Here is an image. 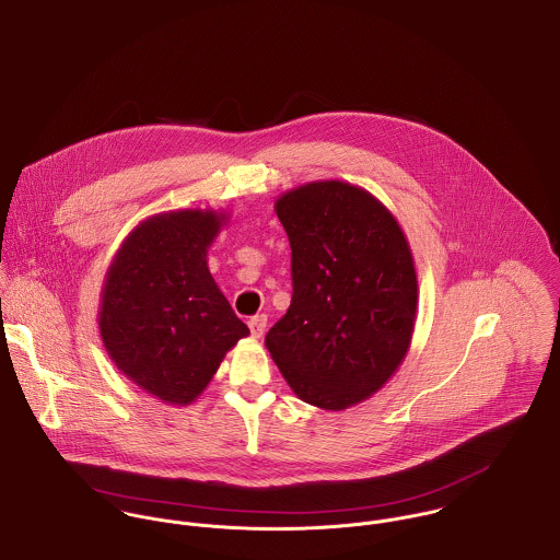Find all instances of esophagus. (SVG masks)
I'll list each match as a JSON object with an SVG mask.
<instances>
[{
	"label": "esophagus",
	"instance_id": "1",
	"mask_svg": "<svg viewBox=\"0 0 560 560\" xmlns=\"http://www.w3.org/2000/svg\"><path fill=\"white\" fill-rule=\"evenodd\" d=\"M266 325H268V318L261 314V316H255V318H250L248 320V329H250V336L255 337V339H259V337L266 334Z\"/></svg>",
	"mask_w": 560,
	"mask_h": 560
}]
</instances>
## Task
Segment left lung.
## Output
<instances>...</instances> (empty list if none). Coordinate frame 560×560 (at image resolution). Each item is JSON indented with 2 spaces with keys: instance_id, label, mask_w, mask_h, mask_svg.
I'll use <instances>...</instances> for the list:
<instances>
[{
  "instance_id": "1",
  "label": "left lung",
  "mask_w": 560,
  "mask_h": 560,
  "mask_svg": "<svg viewBox=\"0 0 560 560\" xmlns=\"http://www.w3.org/2000/svg\"><path fill=\"white\" fill-rule=\"evenodd\" d=\"M292 248V303L266 348L307 405L341 411L405 361L418 312L416 264L396 217L368 190L310 182L275 201Z\"/></svg>"
}]
</instances>
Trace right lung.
Returning a JSON list of instances; mask_svg holds the SVG:
<instances>
[{"instance_id":"obj_1","label":"right lung","mask_w":560,"mask_h":560,"mask_svg":"<svg viewBox=\"0 0 560 560\" xmlns=\"http://www.w3.org/2000/svg\"><path fill=\"white\" fill-rule=\"evenodd\" d=\"M217 210L144 219L122 240L102 288L100 334L114 365L166 405H190L248 336L208 268L226 224Z\"/></svg>"}]
</instances>
